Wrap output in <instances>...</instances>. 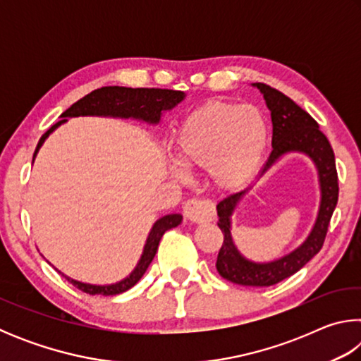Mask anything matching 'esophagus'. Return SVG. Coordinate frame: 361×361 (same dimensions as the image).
<instances>
[{
	"instance_id": "34e87169",
	"label": "esophagus",
	"mask_w": 361,
	"mask_h": 361,
	"mask_svg": "<svg viewBox=\"0 0 361 361\" xmlns=\"http://www.w3.org/2000/svg\"><path fill=\"white\" fill-rule=\"evenodd\" d=\"M183 215L192 223H207L215 216V207L209 200L191 199L183 207Z\"/></svg>"
}]
</instances>
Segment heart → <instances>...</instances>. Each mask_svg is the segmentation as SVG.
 Listing matches in <instances>:
<instances>
[{"instance_id":"heart-1","label":"heart","mask_w":361,"mask_h":361,"mask_svg":"<svg viewBox=\"0 0 361 361\" xmlns=\"http://www.w3.org/2000/svg\"><path fill=\"white\" fill-rule=\"evenodd\" d=\"M173 142L183 167L209 170L216 189L237 192L256 178L264 164L269 122L258 106L212 100L180 121ZM170 173L185 180L176 162Z\"/></svg>"}]
</instances>
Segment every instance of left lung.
Listing matches in <instances>:
<instances>
[{
    "mask_svg": "<svg viewBox=\"0 0 361 361\" xmlns=\"http://www.w3.org/2000/svg\"><path fill=\"white\" fill-rule=\"evenodd\" d=\"M264 97L266 106L272 119V152L269 156L259 178L264 176L285 156L298 152L314 162L319 176L320 202L317 218L307 237L290 253L272 261H252L243 256L232 237V215L242 199L252 188L232 194L216 205L218 226L224 234L221 250L218 253L216 271L223 279L243 286H271L296 274L320 252L325 240L329 219L338 204V172L331 145L319 129L312 116L288 97L262 82L252 84Z\"/></svg>",
    "mask_w": 361,
    "mask_h": 361,
    "instance_id": "8db88e82",
    "label": "left lung"
}]
</instances>
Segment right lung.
<instances>
[{
	"instance_id": "add662e5",
	"label": "right lung",
	"mask_w": 361,
	"mask_h": 361,
	"mask_svg": "<svg viewBox=\"0 0 361 361\" xmlns=\"http://www.w3.org/2000/svg\"><path fill=\"white\" fill-rule=\"evenodd\" d=\"M186 94L181 90H169V89H132V87H121V85H108V87L97 89L94 92L82 97L81 100L60 114V121L54 124L44 135L39 138L38 146H36L35 157L38 154L41 146L44 145L47 137L59 129L60 126L65 124L70 118H85V116H94V118H114V119H133L145 122L148 126H157L162 119V114L173 109L178 103L185 100ZM183 216L180 213H170L152 224L148 237H146L143 253L140 256L137 266L129 276L124 277L119 282L109 285H94L79 282V280L71 279L68 276H62L68 279V282L76 286L78 290L89 295H103V296H114L121 295L127 290H130L140 279L143 277L146 269L149 267L151 261L154 259L159 242H161L164 232L173 229L181 224Z\"/></svg>"
}]
</instances>
